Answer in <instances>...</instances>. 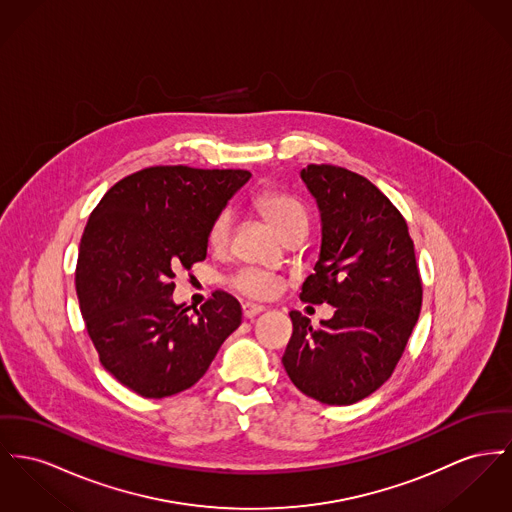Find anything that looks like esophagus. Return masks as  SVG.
Segmentation results:
<instances>
[{
  "mask_svg": "<svg viewBox=\"0 0 512 512\" xmlns=\"http://www.w3.org/2000/svg\"><path fill=\"white\" fill-rule=\"evenodd\" d=\"M260 312H264V307L262 305H256V303H244L242 305V314H244V318H254L256 314H260Z\"/></svg>",
  "mask_w": 512,
  "mask_h": 512,
  "instance_id": "34e87169",
  "label": "esophagus"
}]
</instances>
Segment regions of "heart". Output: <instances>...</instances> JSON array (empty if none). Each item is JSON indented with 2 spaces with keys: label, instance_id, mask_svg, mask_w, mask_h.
I'll list each match as a JSON object with an SVG mask.
<instances>
[{
  "label": "heart",
  "instance_id": "heart-1",
  "mask_svg": "<svg viewBox=\"0 0 512 512\" xmlns=\"http://www.w3.org/2000/svg\"><path fill=\"white\" fill-rule=\"evenodd\" d=\"M254 207L258 213L272 225L273 231L283 239L293 231L307 229L308 215L305 205L301 204L295 196L277 192V190H268L262 192L254 198ZM231 213L221 211L215 215V219L209 225L207 231V242L211 248L221 250L227 246L229 237H231ZM233 287L239 289L240 293L256 299H268L277 293L279 285L277 279L268 275V273L258 272V270H242L233 277Z\"/></svg>",
  "mask_w": 512,
  "mask_h": 512
}]
</instances>
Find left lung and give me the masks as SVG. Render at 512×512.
Wrapping results in <instances>:
<instances>
[{
	"mask_svg": "<svg viewBox=\"0 0 512 512\" xmlns=\"http://www.w3.org/2000/svg\"><path fill=\"white\" fill-rule=\"evenodd\" d=\"M301 178L322 219L320 256L301 299L336 312L312 328L291 310L281 363L303 394L349 406L394 373L419 318L421 275L406 219L373 182L334 165H308Z\"/></svg>",
	"mask_w": 512,
	"mask_h": 512,
	"instance_id": "obj_1",
	"label": "left lung"
}]
</instances>
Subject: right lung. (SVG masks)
Wrapping results in <instances>:
<instances>
[{
	"instance_id": "add662e5",
	"label": "right lung",
	"mask_w": 512,
	"mask_h": 512,
	"mask_svg": "<svg viewBox=\"0 0 512 512\" xmlns=\"http://www.w3.org/2000/svg\"><path fill=\"white\" fill-rule=\"evenodd\" d=\"M252 174L149 167L116 182L79 244L75 289L104 369L143 398L194 386L240 326L239 301L215 291L200 310L172 301L174 272L207 256L215 215Z\"/></svg>"
}]
</instances>
